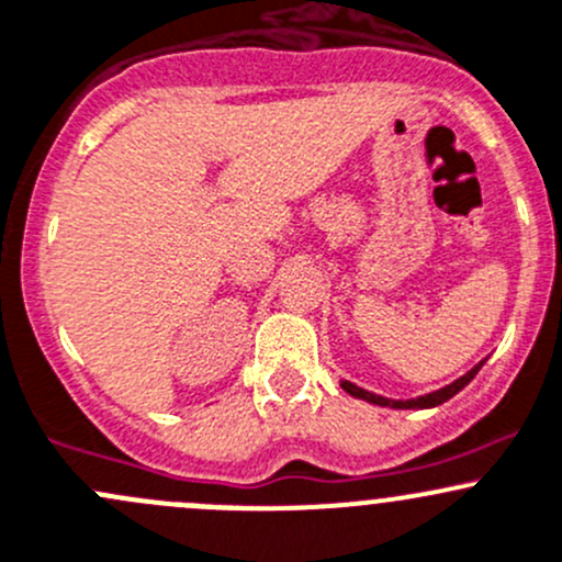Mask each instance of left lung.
<instances>
[{
  "label": "left lung",
  "instance_id": "1",
  "mask_svg": "<svg viewBox=\"0 0 562 562\" xmlns=\"http://www.w3.org/2000/svg\"><path fill=\"white\" fill-rule=\"evenodd\" d=\"M482 366H484V362H479L476 368H471L465 375H460V379L452 381V384H447V386H443V390H436V392H430V395H422V397H411V401H390V397L373 395V392L362 390V386L351 384V381H340V386H344V390L349 392L351 397H360V401L373 403V406H386V408H436V406H441V403H447L449 397H454L457 392L462 390V386L471 384V379L479 373V368H482Z\"/></svg>",
  "mask_w": 562,
  "mask_h": 562
}]
</instances>
